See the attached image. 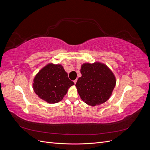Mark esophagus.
Segmentation results:
<instances>
[{
    "label": "esophagus",
    "instance_id": "1",
    "mask_svg": "<svg viewBox=\"0 0 150 150\" xmlns=\"http://www.w3.org/2000/svg\"><path fill=\"white\" fill-rule=\"evenodd\" d=\"M76 82H77V79H75V80L74 81V84H76Z\"/></svg>",
    "mask_w": 150,
    "mask_h": 150
}]
</instances>
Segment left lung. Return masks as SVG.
<instances>
[{
	"instance_id": "obj_1",
	"label": "left lung",
	"mask_w": 150,
	"mask_h": 150,
	"mask_svg": "<svg viewBox=\"0 0 150 150\" xmlns=\"http://www.w3.org/2000/svg\"><path fill=\"white\" fill-rule=\"evenodd\" d=\"M81 73L82 76L76 87L83 101L94 106L108 100L115 87L116 78L107 66L99 62L84 63Z\"/></svg>"
}]
</instances>
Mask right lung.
<instances>
[{
    "mask_svg": "<svg viewBox=\"0 0 150 150\" xmlns=\"http://www.w3.org/2000/svg\"><path fill=\"white\" fill-rule=\"evenodd\" d=\"M74 84L61 64L50 63L36 74L33 89L40 99L52 104L61 101Z\"/></svg>",
    "mask_w": 150,
    "mask_h": 150,
    "instance_id": "right-lung-1",
    "label": "right lung"
}]
</instances>
